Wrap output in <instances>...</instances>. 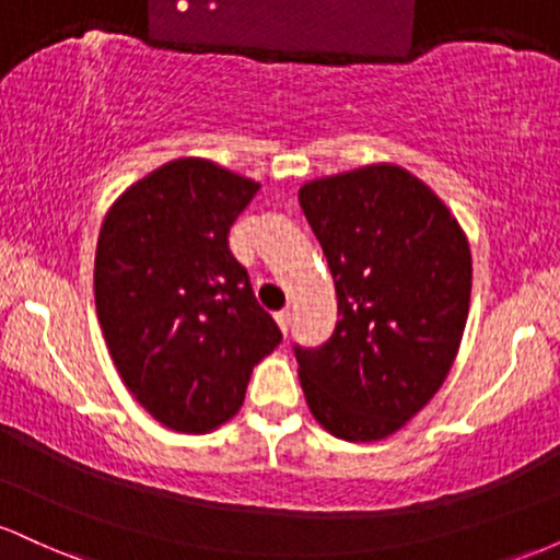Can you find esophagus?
Listing matches in <instances>:
<instances>
[{"label":"esophagus","instance_id":"esophagus-1","mask_svg":"<svg viewBox=\"0 0 560 560\" xmlns=\"http://www.w3.org/2000/svg\"><path fill=\"white\" fill-rule=\"evenodd\" d=\"M276 324H279V329L284 331V337L289 334V324H292V313L289 311H279L276 313Z\"/></svg>","mask_w":560,"mask_h":560}]
</instances>
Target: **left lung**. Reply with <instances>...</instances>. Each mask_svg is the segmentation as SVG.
I'll use <instances>...</instances> for the list:
<instances>
[{"instance_id": "1", "label": "left lung", "mask_w": 560, "mask_h": 560, "mask_svg": "<svg viewBox=\"0 0 560 560\" xmlns=\"http://www.w3.org/2000/svg\"><path fill=\"white\" fill-rule=\"evenodd\" d=\"M300 208L337 289L329 342L294 345L311 413L347 442L395 434L450 374L471 302V249L427 184L397 165L318 178Z\"/></svg>"}]
</instances>
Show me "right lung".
<instances>
[{"label": "right lung", "instance_id": "obj_1", "mask_svg": "<svg viewBox=\"0 0 560 560\" xmlns=\"http://www.w3.org/2000/svg\"><path fill=\"white\" fill-rule=\"evenodd\" d=\"M260 184L182 158L115 199L94 260L105 342L163 427L202 434L242 408L253 365L281 342L229 231Z\"/></svg>", "mask_w": 560, "mask_h": 560}]
</instances>
